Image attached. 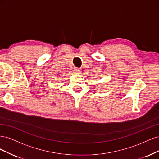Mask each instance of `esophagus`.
<instances>
[{
    "mask_svg": "<svg viewBox=\"0 0 159 159\" xmlns=\"http://www.w3.org/2000/svg\"><path fill=\"white\" fill-rule=\"evenodd\" d=\"M74 71H75V74H81V70L80 69V68H75V69H74Z\"/></svg>",
    "mask_w": 159,
    "mask_h": 159,
    "instance_id": "1",
    "label": "esophagus"
}]
</instances>
